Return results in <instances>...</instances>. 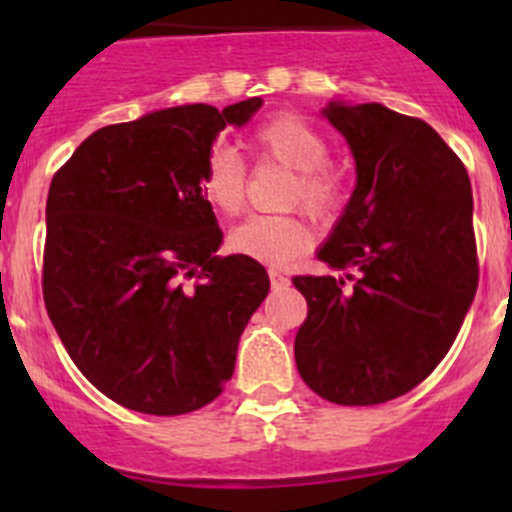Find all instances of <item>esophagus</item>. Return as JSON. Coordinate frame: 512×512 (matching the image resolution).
I'll return each mask as SVG.
<instances>
[{
    "label": "esophagus",
    "instance_id": "esophagus-1",
    "mask_svg": "<svg viewBox=\"0 0 512 512\" xmlns=\"http://www.w3.org/2000/svg\"><path fill=\"white\" fill-rule=\"evenodd\" d=\"M270 280H272V287H275V289H282V287L289 285L287 277L282 275V272H277V270H270Z\"/></svg>",
    "mask_w": 512,
    "mask_h": 512
}]
</instances>
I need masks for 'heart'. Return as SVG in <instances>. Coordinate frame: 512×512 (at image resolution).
<instances>
[{
  "label": "heart",
  "mask_w": 512,
  "mask_h": 512,
  "mask_svg": "<svg viewBox=\"0 0 512 512\" xmlns=\"http://www.w3.org/2000/svg\"><path fill=\"white\" fill-rule=\"evenodd\" d=\"M247 151L257 163H277L292 170L287 208L302 205L319 223L339 218L349 200L342 170L329 165V141L319 128L297 113H277L247 133ZM200 193L215 213L232 215L245 208L247 168L225 143H215L200 170ZM232 252L262 265L280 267L297 260L314 245V230L302 215H252L227 240Z\"/></svg>",
  "instance_id": "obj_1"
}]
</instances>
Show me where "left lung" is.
I'll use <instances>...</instances> for the list:
<instances>
[{
  "instance_id": "1",
  "label": "left lung",
  "mask_w": 512,
  "mask_h": 512,
  "mask_svg": "<svg viewBox=\"0 0 512 512\" xmlns=\"http://www.w3.org/2000/svg\"><path fill=\"white\" fill-rule=\"evenodd\" d=\"M356 160V188L319 260L349 275H297L294 337L304 384L342 406L404 396L448 354L478 287L471 180L426 121L381 103H329Z\"/></svg>"
}]
</instances>
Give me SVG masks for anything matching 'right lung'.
Masks as SVG:
<instances>
[{
	"instance_id": "obj_1",
	"label": "right lung",
	"mask_w": 512,
	"mask_h": 512,
	"mask_svg": "<svg viewBox=\"0 0 512 512\" xmlns=\"http://www.w3.org/2000/svg\"><path fill=\"white\" fill-rule=\"evenodd\" d=\"M260 103L103 126L51 178L46 312L81 374L126 409L178 416L218 399L270 292L260 262L215 255L223 230L200 193L215 136Z\"/></svg>"
}]
</instances>
